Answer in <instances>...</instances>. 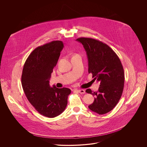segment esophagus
<instances>
[{"mask_svg":"<svg viewBox=\"0 0 147 147\" xmlns=\"http://www.w3.org/2000/svg\"><path fill=\"white\" fill-rule=\"evenodd\" d=\"M78 92L80 94H84L85 92V91L83 89H80V90H77Z\"/></svg>","mask_w":147,"mask_h":147,"instance_id":"obj_1","label":"esophagus"}]
</instances>
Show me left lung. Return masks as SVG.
<instances>
[{
  "mask_svg": "<svg viewBox=\"0 0 147 147\" xmlns=\"http://www.w3.org/2000/svg\"><path fill=\"white\" fill-rule=\"evenodd\" d=\"M80 42L86 51L88 60V72L94 80L100 83L98 90H86L94 96V102L88 107L93 112L103 115L116 106L122 96L125 74L119 57L108 45L91 38L80 37Z\"/></svg>",
  "mask_w": 147,
  "mask_h": 147,
  "instance_id": "8db88e82",
  "label": "left lung"
}]
</instances>
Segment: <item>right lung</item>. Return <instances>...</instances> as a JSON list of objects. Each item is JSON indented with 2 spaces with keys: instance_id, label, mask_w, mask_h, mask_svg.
<instances>
[{
  "instance_id": "add662e5",
  "label": "right lung",
  "mask_w": 147,
  "mask_h": 147,
  "mask_svg": "<svg viewBox=\"0 0 147 147\" xmlns=\"http://www.w3.org/2000/svg\"><path fill=\"white\" fill-rule=\"evenodd\" d=\"M62 41H53L35 49L24 65L21 84L30 104L41 115L53 118L64 111L71 90L51 87L49 79L63 49Z\"/></svg>"
}]
</instances>
